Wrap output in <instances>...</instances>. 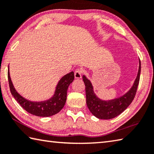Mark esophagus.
I'll list each match as a JSON object with an SVG mask.
<instances>
[{"label":"esophagus","instance_id":"34e87169","mask_svg":"<svg viewBox=\"0 0 154 154\" xmlns=\"http://www.w3.org/2000/svg\"><path fill=\"white\" fill-rule=\"evenodd\" d=\"M82 69H78L75 71V77L76 78V79H80V78H82Z\"/></svg>","mask_w":154,"mask_h":154}]
</instances>
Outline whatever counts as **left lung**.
Listing matches in <instances>:
<instances>
[{
	"label": "left lung",
	"instance_id": "1",
	"mask_svg": "<svg viewBox=\"0 0 154 154\" xmlns=\"http://www.w3.org/2000/svg\"><path fill=\"white\" fill-rule=\"evenodd\" d=\"M138 73L133 86L127 93L117 98L109 100H102L94 93L91 83L85 75H83V81L85 85L87 106L94 116L99 119H111L119 116L127 108L135 97L139 82L141 73V62Z\"/></svg>",
	"mask_w": 154,
	"mask_h": 154
}]
</instances>
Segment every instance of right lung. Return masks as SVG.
Returning a JSON list of instances; mask_svg holds the SVG:
<instances>
[{"label": "right lung", "mask_w": 154, "mask_h": 154, "mask_svg": "<svg viewBox=\"0 0 154 154\" xmlns=\"http://www.w3.org/2000/svg\"><path fill=\"white\" fill-rule=\"evenodd\" d=\"M74 77V72L72 71L64 75L56 87L54 95L50 99L41 102H33L26 99L16 91L10 77L9 66L8 70V79L12 96L27 112L41 117L53 116L62 110L66 100L68 88L73 82Z\"/></svg>", "instance_id": "1"}]
</instances>
